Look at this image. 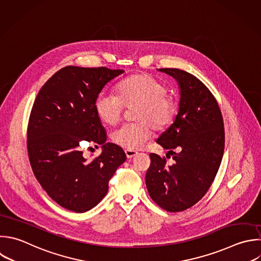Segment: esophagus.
<instances>
[{"instance_id": "1", "label": "esophagus", "mask_w": 261, "mask_h": 261, "mask_svg": "<svg viewBox=\"0 0 261 261\" xmlns=\"http://www.w3.org/2000/svg\"><path fill=\"white\" fill-rule=\"evenodd\" d=\"M125 154H126V157H127L128 159H132V158H134L135 156L138 155V152L132 151V150H125Z\"/></svg>"}]
</instances>
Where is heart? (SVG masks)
I'll use <instances>...</instances> for the list:
<instances>
[{
	"mask_svg": "<svg viewBox=\"0 0 261 261\" xmlns=\"http://www.w3.org/2000/svg\"><path fill=\"white\" fill-rule=\"evenodd\" d=\"M136 122L126 123L112 135L113 142L126 149H142L152 136V126L156 130L167 127L176 112V102L167 93L166 85L159 79L140 73L128 76L117 85V94L101 93L95 103L99 118L108 125L117 124L125 107H135Z\"/></svg>",
	"mask_w": 261,
	"mask_h": 261,
	"instance_id": "b5f03b06",
	"label": "heart"
}]
</instances>
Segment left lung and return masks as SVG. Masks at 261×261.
I'll list each match as a JSON object with an SVG mask.
<instances>
[{"mask_svg":"<svg viewBox=\"0 0 261 261\" xmlns=\"http://www.w3.org/2000/svg\"><path fill=\"white\" fill-rule=\"evenodd\" d=\"M160 70L180 87L175 120L156 141L172 152L174 163L168 166L165 157L150 154L146 186L159 207L180 212L200 201L215 178L224 150L223 119L216 99L199 79L177 68Z\"/></svg>","mask_w":261,"mask_h":261,"instance_id":"left-lung-1","label":"left lung"}]
</instances>
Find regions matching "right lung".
I'll use <instances>...</instances> for the list:
<instances>
[{"mask_svg": "<svg viewBox=\"0 0 261 261\" xmlns=\"http://www.w3.org/2000/svg\"><path fill=\"white\" fill-rule=\"evenodd\" d=\"M121 69L66 66L40 90L28 124V153L34 174L61 207L86 212L107 194L110 178L126 160L123 150L105 143L107 136L95 103L104 86ZM81 141L103 144L88 162Z\"/></svg>", "mask_w": 261, "mask_h": 261, "instance_id": "obj_1", "label": "right lung"}]
</instances>
